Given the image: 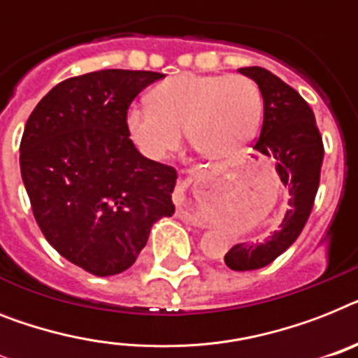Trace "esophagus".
Masks as SVG:
<instances>
[{"label":"esophagus","mask_w":358,"mask_h":358,"mask_svg":"<svg viewBox=\"0 0 358 358\" xmlns=\"http://www.w3.org/2000/svg\"><path fill=\"white\" fill-rule=\"evenodd\" d=\"M184 182H185V184H191V182H193V176H191V174H185ZM178 219H182L184 222H189V224H196V219H194L191 213L184 211V209H180V211H178Z\"/></svg>","instance_id":"1"}]
</instances>
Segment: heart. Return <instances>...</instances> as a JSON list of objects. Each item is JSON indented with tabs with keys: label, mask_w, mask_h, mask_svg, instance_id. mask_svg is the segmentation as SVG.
Returning <instances> with one entry per match:
<instances>
[{
	"label": "heart",
	"mask_w": 358,
	"mask_h": 358,
	"mask_svg": "<svg viewBox=\"0 0 358 358\" xmlns=\"http://www.w3.org/2000/svg\"><path fill=\"white\" fill-rule=\"evenodd\" d=\"M261 117V94L241 75L182 73L158 84L150 104L127 113L130 138L150 159H162L178 147L182 130L204 158L239 152L254 138Z\"/></svg>",
	"instance_id": "obj_1"
}]
</instances>
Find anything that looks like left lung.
<instances>
[{"label": "left lung", "mask_w": 358, "mask_h": 358, "mask_svg": "<svg viewBox=\"0 0 358 358\" xmlns=\"http://www.w3.org/2000/svg\"><path fill=\"white\" fill-rule=\"evenodd\" d=\"M239 71L255 80L263 95V127L254 149L275 159V171L289 191L280 226L261 243H241L224 255L231 270H255L280 257L307 224L320 185L324 141L309 103L294 88L264 68Z\"/></svg>", "instance_id": "left-lung-1"}]
</instances>
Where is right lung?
<instances>
[{
    "instance_id": "add662e5",
    "label": "right lung",
    "mask_w": 358,
    "mask_h": 358,
    "mask_svg": "<svg viewBox=\"0 0 358 358\" xmlns=\"http://www.w3.org/2000/svg\"><path fill=\"white\" fill-rule=\"evenodd\" d=\"M156 71L101 69L57 84L29 115L20 167L43 237L95 275L130 268L150 228L173 217L176 169L145 158L127 113Z\"/></svg>"
}]
</instances>
